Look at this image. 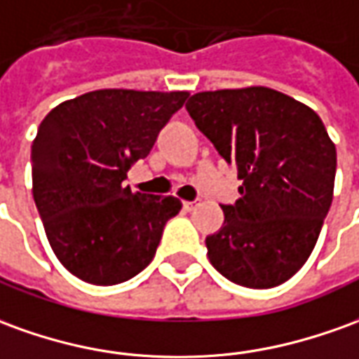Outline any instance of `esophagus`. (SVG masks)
I'll list each match as a JSON object with an SVG mask.
<instances>
[{
	"instance_id": "obj_1",
	"label": "esophagus",
	"mask_w": 359,
	"mask_h": 359,
	"mask_svg": "<svg viewBox=\"0 0 359 359\" xmlns=\"http://www.w3.org/2000/svg\"><path fill=\"white\" fill-rule=\"evenodd\" d=\"M198 204H200L198 200H194V202H188V200H187V202H182V208H184L187 212H192V210H194Z\"/></svg>"
}]
</instances>
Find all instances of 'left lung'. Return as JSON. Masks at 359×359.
<instances>
[{"label": "left lung", "mask_w": 359, "mask_h": 359, "mask_svg": "<svg viewBox=\"0 0 359 359\" xmlns=\"http://www.w3.org/2000/svg\"><path fill=\"white\" fill-rule=\"evenodd\" d=\"M187 110L243 180L205 239L212 266L245 287L284 284L307 262L332 204L337 147L323 120L260 85L196 93Z\"/></svg>", "instance_id": "left-lung-1"}]
</instances>
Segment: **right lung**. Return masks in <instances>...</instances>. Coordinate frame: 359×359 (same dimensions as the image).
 I'll use <instances>...</instances> for the list:
<instances>
[{"label":"right lung","mask_w":359,"mask_h":359,"mask_svg":"<svg viewBox=\"0 0 359 359\" xmlns=\"http://www.w3.org/2000/svg\"><path fill=\"white\" fill-rule=\"evenodd\" d=\"M188 91L99 89L64 101L32 142V196L48 243L67 272L114 285L155 257L179 198L132 192L128 169L149 155Z\"/></svg>","instance_id":"obj_1"}]
</instances>
